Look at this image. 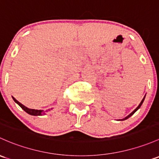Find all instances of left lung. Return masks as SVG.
<instances>
[{"label":"left lung","instance_id":"left-lung-1","mask_svg":"<svg viewBox=\"0 0 159 159\" xmlns=\"http://www.w3.org/2000/svg\"><path fill=\"white\" fill-rule=\"evenodd\" d=\"M145 97H146V96H145ZM145 97H144V98H143V101H141V103H139V106H138V107H137L136 108V109H135L134 110H133V112H132V113H130V114H129V116H126V117H125V118H124V119H123V120H125L128 119V118H129V117H130V116H132V115H133V114H134V113H135V112H136L137 110H138V109H139V107H141V106H142V104H143V101H144V99H145Z\"/></svg>","mask_w":159,"mask_h":159}]
</instances>
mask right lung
I'll return each mask as SVG.
<instances>
[{
  "label": "right lung",
  "mask_w": 159,
  "mask_h": 159,
  "mask_svg": "<svg viewBox=\"0 0 159 159\" xmlns=\"http://www.w3.org/2000/svg\"><path fill=\"white\" fill-rule=\"evenodd\" d=\"M13 101L16 102V103H17V104L19 105V106L20 107L22 108V109L24 110L25 112H26V113H29V114L33 115V116H41V115L45 114L46 111H48V110H46V111H43V110L30 109V108H27V107H25L24 105H23L21 103H20V102L18 101H16V100L14 98H13Z\"/></svg>",
  "instance_id": "1"
}]
</instances>
